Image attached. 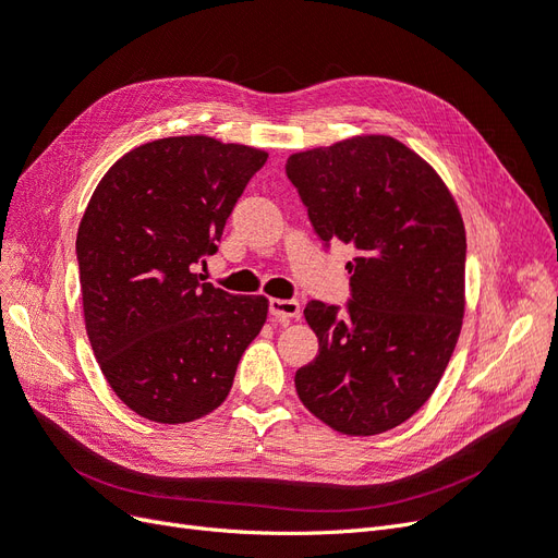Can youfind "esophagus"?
I'll use <instances>...</instances> for the list:
<instances>
[{"instance_id":"34e87169","label":"esophagus","mask_w":558,"mask_h":558,"mask_svg":"<svg viewBox=\"0 0 558 558\" xmlns=\"http://www.w3.org/2000/svg\"><path fill=\"white\" fill-rule=\"evenodd\" d=\"M268 313L278 322L301 317V303L296 299H268Z\"/></svg>"}]
</instances>
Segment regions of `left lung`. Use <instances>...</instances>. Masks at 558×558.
I'll return each mask as SVG.
<instances>
[{"label":"left lung","instance_id":"1","mask_svg":"<svg viewBox=\"0 0 558 558\" xmlns=\"http://www.w3.org/2000/svg\"><path fill=\"white\" fill-rule=\"evenodd\" d=\"M327 247H354L350 299L305 303L319 354L299 399L348 436L399 426L428 401L461 331L465 231L438 173L389 136H356L284 165Z\"/></svg>","mask_w":558,"mask_h":558}]
</instances>
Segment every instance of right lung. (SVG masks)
<instances>
[{"mask_svg": "<svg viewBox=\"0 0 558 558\" xmlns=\"http://www.w3.org/2000/svg\"><path fill=\"white\" fill-rule=\"evenodd\" d=\"M266 153L210 136L130 150L101 178L76 236L89 345L118 399L159 424L218 408L266 322L264 296L194 274Z\"/></svg>", "mask_w": 558, "mask_h": 558, "instance_id": "add662e5", "label": "right lung"}]
</instances>
